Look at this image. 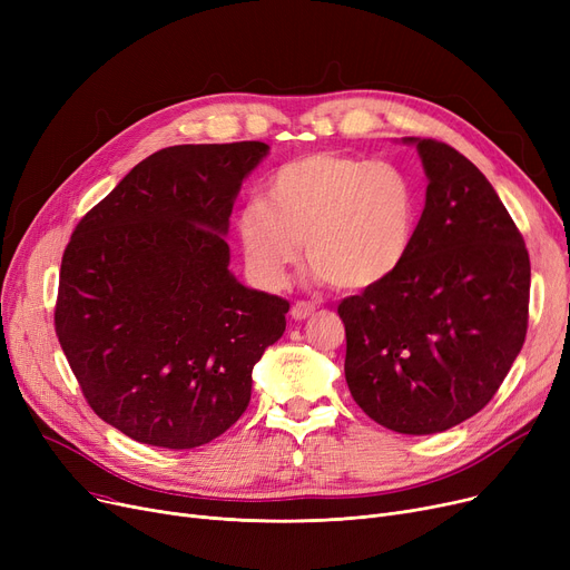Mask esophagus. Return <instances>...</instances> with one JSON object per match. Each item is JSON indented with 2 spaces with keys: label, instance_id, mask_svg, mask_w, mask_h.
Here are the masks:
<instances>
[{
  "label": "esophagus",
  "instance_id": "34e87169",
  "mask_svg": "<svg viewBox=\"0 0 570 570\" xmlns=\"http://www.w3.org/2000/svg\"><path fill=\"white\" fill-rule=\"evenodd\" d=\"M314 312H316V305H314V303H295V305L291 307V316H293L295 321H305V318H309Z\"/></svg>",
  "mask_w": 570,
  "mask_h": 570
}]
</instances>
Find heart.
<instances>
[{
    "mask_svg": "<svg viewBox=\"0 0 570 570\" xmlns=\"http://www.w3.org/2000/svg\"><path fill=\"white\" fill-rule=\"evenodd\" d=\"M417 226V189L406 170L340 153L284 164L252 198L235 228L249 273L269 288L284 284L303 252L316 275L344 291L393 277Z\"/></svg>",
    "mask_w": 570,
    "mask_h": 570,
    "instance_id": "b5f03b06",
    "label": "heart"
}]
</instances>
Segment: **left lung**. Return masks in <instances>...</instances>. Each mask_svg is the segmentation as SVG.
<instances>
[{"label":"left lung","mask_w":570,"mask_h":570,"mask_svg":"<svg viewBox=\"0 0 570 570\" xmlns=\"http://www.w3.org/2000/svg\"><path fill=\"white\" fill-rule=\"evenodd\" d=\"M428 191L413 247L393 277L340 305L348 391L400 434L445 432L499 391L527 337L531 265L488 177L451 145L402 138Z\"/></svg>","instance_id":"8db88e82"}]
</instances>
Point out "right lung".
<instances>
[{
  "label": "right lung",
  "instance_id": "add662e5",
  "mask_svg": "<svg viewBox=\"0 0 570 570\" xmlns=\"http://www.w3.org/2000/svg\"><path fill=\"white\" fill-rule=\"evenodd\" d=\"M261 140L147 157L76 226L55 331L95 413L134 441L185 451L224 434L288 303L228 269V217Z\"/></svg>",
  "mask_w": 570,
  "mask_h": 570
}]
</instances>
